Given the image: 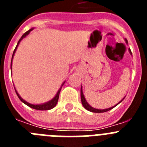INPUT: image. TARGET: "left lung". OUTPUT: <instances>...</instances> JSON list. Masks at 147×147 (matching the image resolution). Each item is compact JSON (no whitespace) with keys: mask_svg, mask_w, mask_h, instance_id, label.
<instances>
[{"mask_svg":"<svg viewBox=\"0 0 147 147\" xmlns=\"http://www.w3.org/2000/svg\"><path fill=\"white\" fill-rule=\"evenodd\" d=\"M125 42L127 44V40H125ZM129 54L132 55V52H131L130 49H129ZM124 98H125V96L124 97V98H122L120 102H119L118 104H116L115 105H114V106H113V107H110V108H107V109H96V108H93V107H91L90 105H89V104L88 103V102L86 101V99H85V96H84V94H83V91H82V88L81 86V101H82V104L83 107H85L86 110H88V111H90V112H93V113H104V112H107V111H109V110H110L111 109L114 108V107H115V106H117L118 105H119V103H121V102L123 101V100L124 99Z\"/></svg>","mask_w":147,"mask_h":147,"instance_id":"1","label":"left lung"}]
</instances>
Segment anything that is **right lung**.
<instances>
[{
	"label": "right lung",
	"instance_id": "right-lung-1",
	"mask_svg": "<svg viewBox=\"0 0 147 147\" xmlns=\"http://www.w3.org/2000/svg\"><path fill=\"white\" fill-rule=\"evenodd\" d=\"M34 29V28H31V29H29L28 31H27L26 33H24L23 34V36L21 37V38L19 40V41H18V44H17L16 45V48H15V49L14 50V52H13V54H12V57H11V65H12V59H13V57H14V55H15V52H16V50L17 49H18V45H19V44H20V41H21L22 40H23V38H25L26 37L27 35L29 34V33L31 32H32V30ZM65 82V81L64 82L62 83V85H61V87L59 88V89L58 90L57 93H56L55 96L54 97V98H52L51 100H50V101H49V102H45V103H42V104H37V105H34V104H31V103H28V102H27L26 101H25V100L23 99V98H22L21 96H20V95H19V93H18V91H17V90L15 89V92H16L17 95H18V98H20V100L23 103H24L25 105H26L27 106H28L29 107H31V108H33V109H35V110H51V109L54 108V107H55L56 105H57V102H58V99H59V93H60V90L61 89H62V87L64 85Z\"/></svg>",
	"mask_w": 147,
	"mask_h": 147
}]
</instances>
